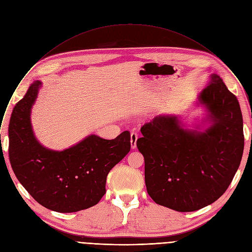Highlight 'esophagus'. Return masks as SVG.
I'll list each match as a JSON object with an SVG mask.
<instances>
[{"instance_id": "34e87169", "label": "esophagus", "mask_w": 252, "mask_h": 252, "mask_svg": "<svg viewBox=\"0 0 252 252\" xmlns=\"http://www.w3.org/2000/svg\"><path fill=\"white\" fill-rule=\"evenodd\" d=\"M136 140H137V133L132 131L130 133V145H131V149H135L136 148Z\"/></svg>"}]
</instances>
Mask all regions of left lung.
<instances>
[{"mask_svg": "<svg viewBox=\"0 0 252 252\" xmlns=\"http://www.w3.org/2000/svg\"><path fill=\"white\" fill-rule=\"evenodd\" d=\"M198 99L208 112L204 131L185 129L177 117L159 116L140 128L136 147L145 158L153 200L170 209L195 211L218 200L237 171L244 149L239 102L212 74Z\"/></svg>", "mask_w": 252, "mask_h": 252, "instance_id": "obj_1", "label": "left lung"}]
</instances>
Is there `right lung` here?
<instances>
[{
    "label": "right lung",
    "instance_id": "add662e5",
    "mask_svg": "<svg viewBox=\"0 0 252 252\" xmlns=\"http://www.w3.org/2000/svg\"><path fill=\"white\" fill-rule=\"evenodd\" d=\"M42 83L33 82L15 105L9 126V158L26 190L43 206L76 212L95 205L105 193L106 176L130 151V133L114 139L89 135L62 152L44 148L34 137L31 109Z\"/></svg>",
    "mask_w": 252,
    "mask_h": 252
}]
</instances>
